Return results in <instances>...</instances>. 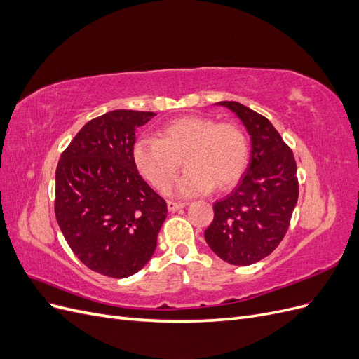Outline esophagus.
<instances>
[{
    "mask_svg": "<svg viewBox=\"0 0 359 359\" xmlns=\"http://www.w3.org/2000/svg\"><path fill=\"white\" fill-rule=\"evenodd\" d=\"M189 203L187 202H175V201H168V210L170 212H175L181 208H184V206H187Z\"/></svg>",
    "mask_w": 359,
    "mask_h": 359,
    "instance_id": "esophagus-1",
    "label": "esophagus"
}]
</instances>
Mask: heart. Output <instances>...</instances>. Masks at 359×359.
Returning a JSON list of instances; mask_svg holds the SVG:
<instances>
[{
  "label": "heart",
  "instance_id": "obj_1",
  "mask_svg": "<svg viewBox=\"0 0 359 359\" xmlns=\"http://www.w3.org/2000/svg\"><path fill=\"white\" fill-rule=\"evenodd\" d=\"M248 156L240 127L202 115L172 119L160 128L158 139L139 137L132 151L137 172L158 190L175 178L182 160L187 170L170 189L178 196L231 189L243 177Z\"/></svg>",
  "mask_w": 359,
  "mask_h": 359
}]
</instances>
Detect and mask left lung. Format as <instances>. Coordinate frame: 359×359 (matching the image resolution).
Wrapping results in <instances>:
<instances>
[{
    "label": "left lung",
    "mask_w": 359,
    "mask_h": 359,
    "mask_svg": "<svg viewBox=\"0 0 359 359\" xmlns=\"http://www.w3.org/2000/svg\"><path fill=\"white\" fill-rule=\"evenodd\" d=\"M217 104L241 119L252 140V154L233 191L214 203L205 241L224 262L245 266L273 253L287 232L299 194L297 161L264 115L238 102Z\"/></svg>",
    "instance_id": "left-lung-1"
}]
</instances>
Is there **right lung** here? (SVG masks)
I'll list each match as a JSON object with an SVG mask.
<instances>
[{"label": "right lung", "instance_id": "add662e5", "mask_svg": "<svg viewBox=\"0 0 359 359\" xmlns=\"http://www.w3.org/2000/svg\"><path fill=\"white\" fill-rule=\"evenodd\" d=\"M154 112L118 109L86 123L55 172V217L73 253L95 273L126 278L154 255L166 201L139 175L136 128Z\"/></svg>", "mask_w": 359, "mask_h": 359}]
</instances>
